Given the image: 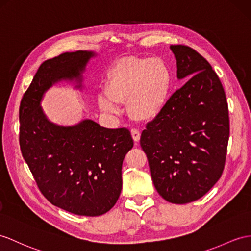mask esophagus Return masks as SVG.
<instances>
[{"mask_svg": "<svg viewBox=\"0 0 251 251\" xmlns=\"http://www.w3.org/2000/svg\"><path fill=\"white\" fill-rule=\"evenodd\" d=\"M131 135L134 139V142L137 143L140 139V132L137 129H131Z\"/></svg>", "mask_w": 251, "mask_h": 251, "instance_id": "obj_1", "label": "esophagus"}]
</instances>
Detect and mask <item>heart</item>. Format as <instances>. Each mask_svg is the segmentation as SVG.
Instances as JSON below:
<instances>
[{"instance_id":"1","label":"heart","mask_w":251,"mask_h":251,"mask_svg":"<svg viewBox=\"0 0 251 251\" xmlns=\"http://www.w3.org/2000/svg\"><path fill=\"white\" fill-rule=\"evenodd\" d=\"M172 86V72L161 58L126 57L108 71L106 94L98 96V103L104 113L117 115L119 103L127 102L132 118L150 120L166 106Z\"/></svg>"}]
</instances>
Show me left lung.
<instances>
[{"instance_id":"obj_1","label":"left lung","mask_w":251,"mask_h":251,"mask_svg":"<svg viewBox=\"0 0 251 251\" xmlns=\"http://www.w3.org/2000/svg\"><path fill=\"white\" fill-rule=\"evenodd\" d=\"M176 77L187 82L147 124L140 146L161 196L176 204L198 200L215 185L225 167L229 112L219 77L201 55L187 46H170Z\"/></svg>"}]
</instances>
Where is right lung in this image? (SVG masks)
Here are the masks:
<instances>
[{
  "mask_svg": "<svg viewBox=\"0 0 251 251\" xmlns=\"http://www.w3.org/2000/svg\"><path fill=\"white\" fill-rule=\"evenodd\" d=\"M93 51L60 54L42 63L19 109L22 155L44 196L55 206L81 216H100L117 202L121 168L133 148L127 129H106L91 119L75 126L49 120L41 101L48 89L70 82L82 90L83 72Z\"/></svg>",
  "mask_w": 251,
  "mask_h": 251,
  "instance_id": "obj_1",
  "label": "right lung"
}]
</instances>
